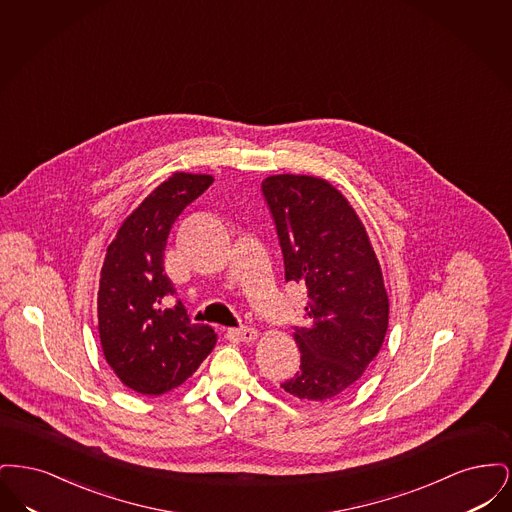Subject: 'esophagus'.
<instances>
[{
  "mask_svg": "<svg viewBox=\"0 0 512 512\" xmlns=\"http://www.w3.org/2000/svg\"><path fill=\"white\" fill-rule=\"evenodd\" d=\"M228 334H230L232 338H236V340L255 341L257 340V334H259V332H257L255 328H251V326H240V328H230Z\"/></svg>",
  "mask_w": 512,
  "mask_h": 512,
  "instance_id": "esophagus-1",
  "label": "esophagus"
}]
</instances>
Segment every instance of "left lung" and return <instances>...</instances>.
Listing matches in <instances>:
<instances>
[{"label": "left lung", "instance_id": "8db88e82", "mask_svg": "<svg viewBox=\"0 0 512 512\" xmlns=\"http://www.w3.org/2000/svg\"><path fill=\"white\" fill-rule=\"evenodd\" d=\"M284 255L286 282L305 286V326L293 338L299 372L282 388L328 403L351 390L378 355L390 303L365 226L347 199L315 176L276 174L261 184Z\"/></svg>", "mask_w": 512, "mask_h": 512}]
</instances>
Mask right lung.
I'll use <instances>...</instances> for the list:
<instances>
[{
    "label": "right lung",
    "mask_w": 512,
    "mask_h": 512,
    "mask_svg": "<svg viewBox=\"0 0 512 512\" xmlns=\"http://www.w3.org/2000/svg\"><path fill=\"white\" fill-rule=\"evenodd\" d=\"M213 184L209 174L176 172L122 222L107 247L98 292L99 340L122 384L161 395L184 384L213 351L217 336L192 324L163 272L172 224Z\"/></svg>",
    "instance_id": "1"
}]
</instances>
